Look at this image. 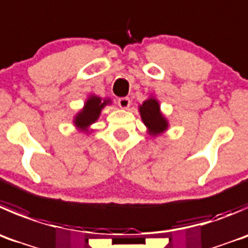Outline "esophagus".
<instances>
[{
    "mask_svg": "<svg viewBox=\"0 0 248 248\" xmlns=\"http://www.w3.org/2000/svg\"><path fill=\"white\" fill-rule=\"evenodd\" d=\"M117 104L121 109H128L129 105H131V100H129V98H120L117 100Z\"/></svg>",
    "mask_w": 248,
    "mask_h": 248,
    "instance_id": "esophagus-1",
    "label": "esophagus"
}]
</instances>
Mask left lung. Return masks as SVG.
<instances>
[{"instance_id": "left-lung-1", "label": "left lung", "mask_w": 248, "mask_h": 248, "mask_svg": "<svg viewBox=\"0 0 248 248\" xmlns=\"http://www.w3.org/2000/svg\"><path fill=\"white\" fill-rule=\"evenodd\" d=\"M139 114L150 136L157 137L168 129L167 119L161 112L160 103L155 97L148 98L139 105Z\"/></svg>"}]
</instances>
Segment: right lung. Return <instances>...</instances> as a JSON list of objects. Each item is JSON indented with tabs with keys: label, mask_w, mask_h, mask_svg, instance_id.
<instances>
[{
	"label": "right lung",
	"mask_w": 248,
	"mask_h": 248,
	"mask_svg": "<svg viewBox=\"0 0 248 248\" xmlns=\"http://www.w3.org/2000/svg\"><path fill=\"white\" fill-rule=\"evenodd\" d=\"M111 104V99L109 98H100L92 94L87 98L82 109L74 117V124L81 132L88 133L91 124H94L100 116V112L107 105Z\"/></svg>",
	"instance_id": "1"
}]
</instances>
